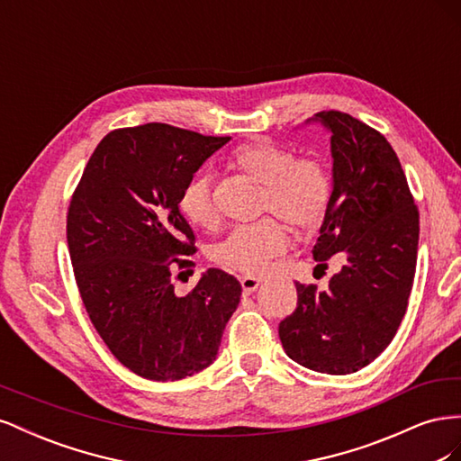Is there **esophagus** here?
Instances as JSON below:
<instances>
[{
	"label": "esophagus",
	"mask_w": 461,
	"mask_h": 461,
	"mask_svg": "<svg viewBox=\"0 0 461 461\" xmlns=\"http://www.w3.org/2000/svg\"><path fill=\"white\" fill-rule=\"evenodd\" d=\"M240 285H242L244 294H254L261 283H259V278H256V276H240Z\"/></svg>",
	"instance_id": "esophagus-1"
}]
</instances>
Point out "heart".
<instances>
[{"label": "heart", "instance_id": "obj_1", "mask_svg": "<svg viewBox=\"0 0 461 461\" xmlns=\"http://www.w3.org/2000/svg\"><path fill=\"white\" fill-rule=\"evenodd\" d=\"M229 165L265 185L263 209L281 217L290 229L310 232L321 225L330 202V178L319 159L294 158L271 140H254L236 148ZM178 209L190 225L212 227L217 219L213 178L205 173L190 178L180 192ZM286 244L281 222L261 219L234 227L212 248V258L227 269L256 275L273 256L283 254Z\"/></svg>", "mask_w": 461, "mask_h": 461}]
</instances>
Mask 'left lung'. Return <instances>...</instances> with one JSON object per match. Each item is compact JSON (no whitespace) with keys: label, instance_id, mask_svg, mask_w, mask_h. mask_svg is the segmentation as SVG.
I'll return each mask as SVG.
<instances>
[{"label":"left lung","instance_id":"obj_1","mask_svg":"<svg viewBox=\"0 0 461 461\" xmlns=\"http://www.w3.org/2000/svg\"><path fill=\"white\" fill-rule=\"evenodd\" d=\"M330 134L332 192L313 258L342 254L327 290L296 283L298 305L278 325L285 352L317 373L369 366L394 339L413 285L420 213L386 138L340 111H321ZM317 265V267H319Z\"/></svg>","mask_w":461,"mask_h":461}]
</instances>
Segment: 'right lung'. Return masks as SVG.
Listing matches in <instances>:
<instances>
[{"instance_id": "1", "label": "right lung", "mask_w": 461, "mask_h": 461, "mask_svg": "<svg viewBox=\"0 0 461 461\" xmlns=\"http://www.w3.org/2000/svg\"><path fill=\"white\" fill-rule=\"evenodd\" d=\"M229 136L163 122L109 132L75 190L67 244L92 325L124 367L149 381H180L215 361L242 286L209 269L176 296L175 269L196 252L178 209L185 185Z\"/></svg>"}]
</instances>
